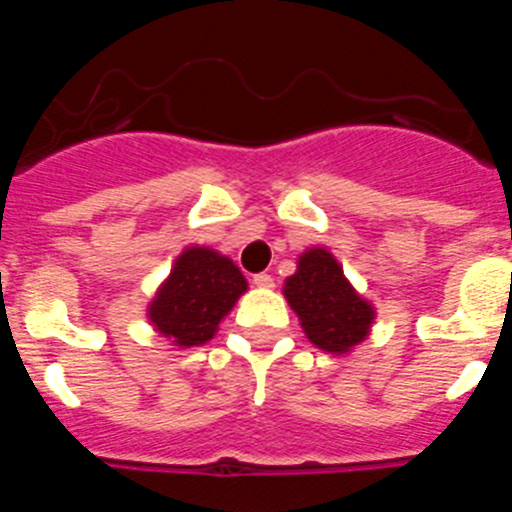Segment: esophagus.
Masks as SVG:
<instances>
[{"label":"esophagus","mask_w":512,"mask_h":512,"mask_svg":"<svg viewBox=\"0 0 512 512\" xmlns=\"http://www.w3.org/2000/svg\"><path fill=\"white\" fill-rule=\"evenodd\" d=\"M253 284L261 289H271L274 287V279H271V274H266V271H261V274H253Z\"/></svg>","instance_id":"obj_1"}]
</instances>
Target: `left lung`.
<instances>
[{
  "label": "left lung",
  "mask_w": 512,
  "mask_h": 512,
  "mask_svg": "<svg viewBox=\"0 0 512 512\" xmlns=\"http://www.w3.org/2000/svg\"><path fill=\"white\" fill-rule=\"evenodd\" d=\"M284 297L297 312L310 343L328 354H348L374 323V307L354 289L328 248H307L284 282Z\"/></svg>",
  "instance_id": "1"
}]
</instances>
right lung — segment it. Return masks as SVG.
<instances>
[{"instance_id": "1", "label": "right lung", "mask_w": 512, "mask_h": 512, "mask_svg": "<svg viewBox=\"0 0 512 512\" xmlns=\"http://www.w3.org/2000/svg\"><path fill=\"white\" fill-rule=\"evenodd\" d=\"M246 289V277L228 256L189 246L148 305V320L174 346H202Z\"/></svg>"}]
</instances>
